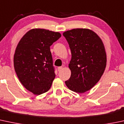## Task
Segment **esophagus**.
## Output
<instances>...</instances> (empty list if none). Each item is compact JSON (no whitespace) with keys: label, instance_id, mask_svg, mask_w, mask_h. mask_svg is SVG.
Here are the masks:
<instances>
[{"label":"esophagus","instance_id":"34e87169","mask_svg":"<svg viewBox=\"0 0 124 124\" xmlns=\"http://www.w3.org/2000/svg\"><path fill=\"white\" fill-rule=\"evenodd\" d=\"M62 70V66H59V67L58 68V71H61Z\"/></svg>","mask_w":124,"mask_h":124}]
</instances>
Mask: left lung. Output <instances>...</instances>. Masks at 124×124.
<instances>
[{
	"label": "left lung",
	"instance_id": "left-lung-1",
	"mask_svg": "<svg viewBox=\"0 0 124 124\" xmlns=\"http://www.w3.org/2000/svg\"><path fill=\"white\" fill-rule=\"evenodd\" d=\"M70 45L71 77L65 81L71 90L84 93L97 84L106 66L105 46L99 36L88 28H74L63 33Z\"/></svg>",
	"mask_w": 124,
	"mask_h": 124
}]
</instances>
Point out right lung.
Segmentation results:
<instances>
[{
  "mask_svg": "<svg viewBox=\"0 0 124 124\" xmlns=\"http://www.w3.org/2000/svg\"><path fill=\"white\" fill-rule=\"evenodd\" d=\"M61 37L59 32L33 28L19 40L14 56L21 83L35 95L47 92L55 78L50 46Z\"/></svg>",
  "mask_w": 124,
  "mask_h": 124,
  "instance_id": "obj_1",
  "label": "right lung"
}]
</instances>
